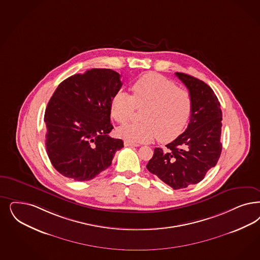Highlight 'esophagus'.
<instances>
[{
  "mask_svg": "<svg viewBox=\"0 0 260 260\" xmlns=\"http://www.w3.org/2000/svg\"><path fill=\"white\" fill-rule=\"evenodd\" d=\"M124 144H125V147H139L138 144L131 143V142H126V141Z\"/></svg>",
  "mask_w": 260,
  "mask_h": 260,
  "instance_id": "obj_1",
  "label": "esophagus"
}]
</instances>
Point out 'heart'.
I'll list each match as a JSON object with an SVG mask.
<instances>
[{"label":"heart","mask_w":260,"mask_h":260,"mask_svg":"<svg viewBox=\"0 0 260 260\" xmlns=\"http://www.w3.org/2000/svg\"><path fill=\"white\" fill-rule=\"evenodd\" d=\"M133 96L118 91L110 101V115L125 123L135 108H143L141 123L125 124L117 135L126 142L147 143L154 137L161 143L170 142L182 132L192 110V99L187 90L155 73L138 78L132 86Z\"/></svg>","instance_id":"obj_1"}]
</instances>
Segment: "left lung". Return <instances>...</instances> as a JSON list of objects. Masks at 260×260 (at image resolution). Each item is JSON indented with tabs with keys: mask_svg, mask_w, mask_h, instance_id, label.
Listing matches in <instances>:
<instances>
[{
	"mask_svg": "<svg viewBox=\"0 0 260 260\" xmlns=\"http://www.w3.org/2000/svg\"><path fill=\"white\" fill-rule=\"evenodd\" d=\"M176 76L187 87L192 110L187 128L163 151L155 148L147 169L172 188H185L202 181L222 152V110L206 82L183 73Z\"/></svg>",
	"mask_w": 260,
	"mask_h": 260,
	"instance_id": "1",
	"label": "left lung"
}]
</instances>
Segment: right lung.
Returning <instances> with one entry per match:
<instances>
[{
    "mask_svg": "<svg viewBox=\"0 0 260 260\" xmlns=\"http://www.w3.org/2000/svg\"><path fill=\"white\" fill-rule=\"evenodd\" d=\"M122 82L111 69H91L63 81L46 108V150L54 169L84 181L111 165L124 147L111 138L110 101Z\"/></svg>",
    "mask_w": 260,
    "mask_h": 260,
    "instance_id": "obj_1",
    "label": "right lung"
}]
</instances>
